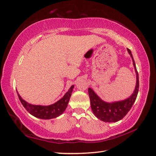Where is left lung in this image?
<instances>
[{"instance_id": "left-lung-1", "label": "left lung", "mask_w": 156, "mask_h": 156, "mask_svg": "<svg viewBox=\"0 0 156 156\" xmlns=\"http://www.w3.org/2000/svg\"><path fill=\"white\" fill-rule=\"evenodd\" d=\"M127 51L132 58L133 64L137 77L136 89L130 98L121 101L107 103L102 101L91 88H88V93L93 114L103 122H116L123 119L129 112L137 98L138 91H139V76H138V72L131 52L129 49H127Z\"/></svg>"}]
</instances>
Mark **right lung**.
<instances>
[{
	"mask_svg": "<svg viewBox=\"0 0 156 156\" xmlns=\"http://www.w3.org/2000/svg\"><path fill=\"white\" fill-rule=\"evenodd\" d=\"M73 87L74 85H72L70 89H69V91L65 93L63 98H61L59 101H58L53 105L48 106L34 105L29 104L21 98L19 93H17V94H18L19 99L23 107L31 115L40 119H50L59 116L65 112L67 107L69 99H70Z\"/></svg>",
	"mask_w": 156,
	"mask_h": 156,
	"instance_id": "obj_1",
	"label": "right lung"
}]
</instances>
